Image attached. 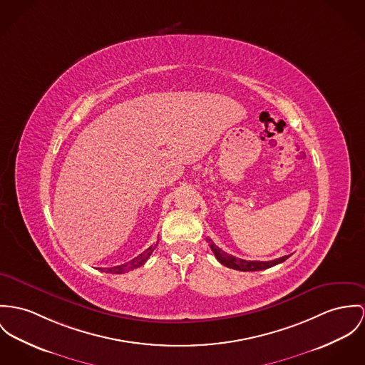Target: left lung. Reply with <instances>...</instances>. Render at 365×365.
<instances>
[{
    "instance_id": "1",
    "label": "left lung",
    "mask_w": 365,
    "mask_h": 365,
    "mask_svg": "<svg viewBox=\"0 0 365 365\" xmlns=\"http://www.w3.org/2000/svg\"><path fill=\"white\" fill-rule=\"evenodd\" d=\"M210 242V247L212 252L215 254L217 259L225 265L227 268H232V269H237V271H243V272H249V271H262V269H267V268H271L274 265H278L283 262L284 259H287L290 255H283L281 258H277V259H272V261H246V259H242V258H237L235 255H230L227 252H222L218 246H215L211 239H207Z\"/></svg>"
}]
</instances>
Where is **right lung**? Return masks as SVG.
<instances>
[{
  "label": "right lung",
  "mask_w": 365,
  "mask_h": 365,
  "mask_svg": "<svg viewBox=\"0 0 365 365\" xmlns=\"http://www.w3.org/2000/svg\"><path fill=\"white\" fill-rule=\"evenodd\" d=\"M155 246H157V245L148 247L145 252H141L138 257H135L133 259H130L129 262H125V264H122V265H116V267H113V268H104L103 271L107 272V274H125V272L133 271V269L141 267V265L150 258V255H151V252H154Z\"/></svg>",
  "instance_id": "obj_1"
}]
</instances>
